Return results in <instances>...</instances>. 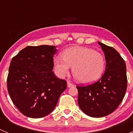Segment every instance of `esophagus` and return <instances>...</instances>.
<instances>
[{"instance_id":"obj_1","label":"esophagus","mask_w":133,"mask_h":133,"mask_svg":"<svg viewBox=\"0 0 133 133\" xmlns=\"http://www.w3.org/2000/svg\"><path fill=\"white\" fill-rule=\"evenodd\" d=\"M74 86V84L73 83L70 82H68V88H71V87Z\"/></svg>"}]
</instances>
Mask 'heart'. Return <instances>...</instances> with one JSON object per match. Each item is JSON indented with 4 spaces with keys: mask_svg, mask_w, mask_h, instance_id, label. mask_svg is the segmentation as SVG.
<instances>
[{
    "mask_svg": "<svg viewBox=\"0 0 133 133\" xmlns=\"http://www.w3.org/2000/svg\"><path fill=\"white\" fill-rule=\"evenodd\" d=\"M55 71L59 77H64L73 67V76L83 84H89L97 80L104 73L105 59L102 53L92 48L75 46L64 50L62 57L53 59Z\"/></svg>",
    "mask_w": 133,
    "mask_h": 133,
    "instance_id": "b5f03b06",
    "label": "heart"
}]
</instances>
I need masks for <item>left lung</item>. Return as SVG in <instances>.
<instances>
[{"label": "left lung", "instance_id": "obj_1", "mask_svg": "<svg viewBox=\"0 0 133 133\" xmlns=\"http://www.w3.org/2000/svg\"><path fill=\"white\" fill-rule=\"evenodd\" d=\"M98 44L105 55V73L94 84L76 86L79 107L84 113L95 118L105 116L115 111L122 101L127 86L124 59L113 48Z\"/></svg>", "mask_w": 133, "mask_h": 133}]
</instances>
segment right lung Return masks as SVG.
I'll return each instance as SVG.
<instances>
[{
	"instance_id": "obj_1",
	"label": "right lung",
	"mask_w": 133,
	"mask_h": 133,
	"mask_svg": "<svg viewBox=\"0 0 133 133\" xmlns=\"http://www.w3.org/2000/svg\"><path fill=\"white\" fill-rule=\"evenodd\" d=\"M55 45L27 46L12 58L7 87L12 102L21 113L38 118L52 112L67 82L52 71Z\"/></svg>"
}]
</instances>
